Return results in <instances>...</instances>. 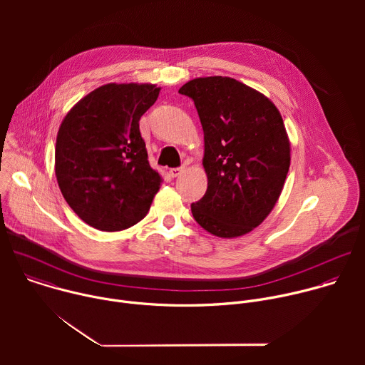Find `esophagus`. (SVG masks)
Returning <instances> with one entry per match:
<instances>
[{"instance_id":"obj_1","label":"esophagus","mask_w":365,"mask_h":365,"mask_svg":"<svg viewBox=\"0 0 365 365\" xmlns=\"http://www.w3.org/2000/svg\"><path fill=\"white\" fill-rule=\"evenodd\" d=\"M185 169H186V166L183 165V166H180V168H175V169H170V176L172 178H178V176H180L183 172H185Z\"/></svg>"}]
</instances>
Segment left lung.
<instances>
[{"label":"left lung","instance_id":"1","mask_svg":"<svg viewBox=\"0 0 365 365\" xmlns=\"http://www.w3.org/2000/svg\"><path fill=\"white\" fill-rule=\"evenodd\" d=\"M203 128L207 189L195 221L221 238L248 234L272 212L290 166V141L274 103L228 76L186 82Z\"/></svg>","mask_w":365,"mask_h":365}]
</instances>
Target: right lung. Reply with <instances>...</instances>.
Wrapping results in <instances>:
<instances>
[{
  "mask_svg": "<svg viewBox=\"0 0 365 365\" xmlns=\"http://www.w3.org/2000/svg\"><path fill=\"white\" fill-rule=\"evenodd\" d=\"M153 83H107L65 115L56 138L55 172L73 212L101 231H123L148 212L163 182L150 168L141 115L158 99Z\"/></svg>",
  "mask_w": 365,
  "mask_h": 365,
  "instance_id": "obj_1",
  "label": "right lung"
}]
</instances>
